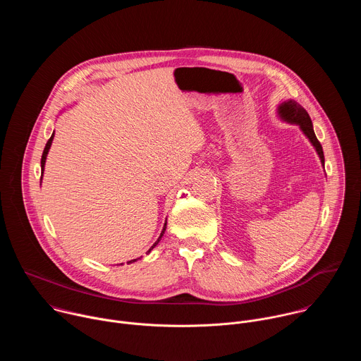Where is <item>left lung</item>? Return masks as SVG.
Instances as JSON below:
<instances>
[{"label": "left lung", "instance_id": "1", "mask_svg": "<svg viewBox=\"0 0 361 361\" xmlns=\"http://www.w3.org/2000/svg\"><path fill=\"white\" fill-rule=\"evenodd\" d=\"M279 114L281 116L283 120L300 126V128H301L302 133L307 135V138L310 140L312 144L316 147V151H317L319 157H320V160H322V163H323V166H324L323 147H322L320 141L317 140V137H316V134H314L313 123H312V118H310V116H308V113H307L300 104H297L295 101L290 99V101L283 102V104L279 107Z\"/></svg>", "mask_w": 361, "mask_h": 361}]
</instances>
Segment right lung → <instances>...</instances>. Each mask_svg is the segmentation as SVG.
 Instances as JSON below:
<instances>
[{
	"instance_id": "obj_1",
	"label": "right lung",
	"mask_w": 361,
	"mask_h": 361,
	"mask_svg": "<svg viewBox=\"0 0 361 361\" xmlns=\"http://www.w3.org/2000/svg\"><path fill=\"white\" fill-rule=\"evenodd\" d=\"M53 138H54V133H53V135H51L49 137V140L47 141V144H45V148H44V152H42V157H41V169H42V171H44V164H45V159H47V154H48V149H49V147H51V142H53ZM166 226H167V223L164 224V228H163V231H161V234H160V237L157 238V241L156 243H154L152 244V247L148 250V252L154 248V247H156L157 244H159V241L161 240V237H163V234H164V231H166ZM135 260H131V262H128V263H134Z\"/></svg>"
}]
</instances>
